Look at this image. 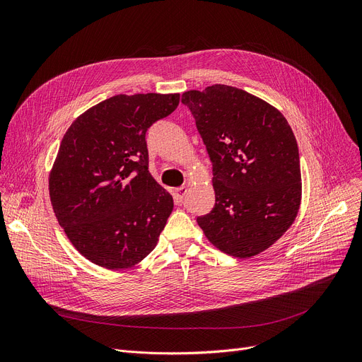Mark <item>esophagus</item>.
<instances>
[{
  "label": "esophagus",
  "mask_w": 362,
  "mask_h": 362,
  "mask_svg": "<svg viewBox=\"0 0 362 362\" xmlns=\"http://www.w3.org/2000/svg\"><path fill=\"white\" fill-rule=\"evenodd\" d=\"M186 192H187V187L186 186H180V187L176 189V191H175V199H176L177 204H180L183 201Z\"/></svg>",
  "instance_id": "esophagus-1"
}]
</instances>
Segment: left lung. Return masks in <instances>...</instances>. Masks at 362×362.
<instances>
[{
	"mask_svg": "<svg viewBox=\"0 0 362 362\" xmlns=\"http://www.w3.org/2000/svg\"><path fill=\"white\" fill-rule=\"evenodd\" d=\"M213 164L216 204L197 218L214 246L248 258L272 246L292 226L300 204L299 149L283 114L243 89L213 85L187 90Z\"/></svg>",
	"mask_w": 362,
	"mask_h": 362,
	"instance_id": "obj_1",
	"label": "left lung"
}]
</instances>
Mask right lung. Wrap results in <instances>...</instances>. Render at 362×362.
Listing matches in <instances>:
<instances>
[{"label": "right lung", "instance_id": "right-lung-1", "mask_svg": "<svg viewBox=\"0 0 362 362\" xmlns=\"http://www.w3.org/2000/svg\"><path fill=\"white\" fill-rule=\"evenodd\" d=\"M179 100V93L116 95L67 129L49 198L67 238L93 264L122 270L156 248L173 197L149 173L145 136Z\"/></svg>", "mask_w": 362, "mask_h": 362}]
</instances>
